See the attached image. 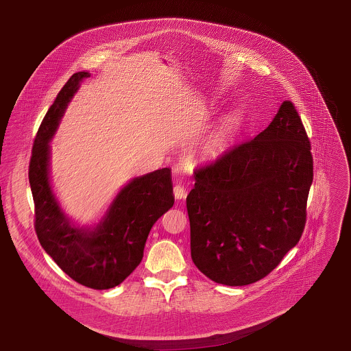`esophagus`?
Segmentation results:
<instances>
[{"label":"esophagus","instance_id":"1","mask_svg":"<svg viewBox=\"0 0 351 351\" xmlns=\"http://www.w3.org/2000/svg\"><path fill=\"white\" fill-rule=\"evenodd\" d=\"M173 195H175V198H178V199L186 198L187 191H186L184 186H183L180 182H179V183H175V186H173Z\"/></svg>","mask_w":351,"mask_h":351}]
</instances>
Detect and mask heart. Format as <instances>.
Returning <instances> with one entry per match:
<instances>
[{
  "mask_svg": "<svg viewBox=\"0 0 351 351\" xmlns=\"http://www.w3.org/2000/svg\"><path fill=\"white\" fill-rule=\"evenodd\" d=\"M240 121H241V118H240L239 114H233V115L228 117V118L223 121L222 126L219 128L218 140L222 141V140H225L228 136H230V134L237 129V126L240 125Z\"/></svg>",
  "mask_w": 351,
  "mask_h": 351,
  "instance_id": "1",
  "label": "heart"
}]
</instances>
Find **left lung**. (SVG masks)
Masks as SVG:
<instances>
[{
  "label": "left lung",
  "instance_id": "8db88e82",
  "mask_svg": "<svg viewBox=\"0 0 351 351\" xmlns=\"http://www.w3.org/2000/svg\"><path fill=\"white\" fill-rule=\"evenodd\" d=\"M313 176L310 138L283 101L265 130L195 168L186 198L194 265L228 286L265 278L303 234Z\"/></svg>",
  "mask_w": 351,
  "mask_h": 351
}]
</instances>
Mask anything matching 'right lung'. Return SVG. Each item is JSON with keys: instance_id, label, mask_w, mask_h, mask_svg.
Instances as JSON below:
<instances>
[{"instance_id": "add662e5", "label": "right lung", "mask_w": 351, "mask_h": 351, "mask_svg": "<svg viewBox=\"0 0 351 351\" xmlns=\"http://www.w3.org/2000/svg\"><path fill=\"white\" fill-rule=\"evenodd\" d=\"M88 76L87 72L72 75L48 108L33 143L29 183L34 229L45 253L75 282L106 290L121 285L136 269L149 230L175 198L171 169L162 168L129 182L94 230L75 228L64 215L48 180V143L79 83Z\"/></svg>"}]
</instances>
